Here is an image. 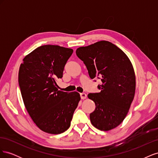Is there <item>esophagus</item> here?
<instances>
[{
	"instance_id": "1",
	"label": "esophagus",
	"mask_w": 158,
	"mask_h": 158,
	"mask_svg": "<svg viewBox=\"0 0 158 158\" xmlns=\"http://www.w3.org/2000/svg\"><path fill=\"white\" fill-rule=\"evenodd\" d=\"M80 97H81V99H84L87 98V95L85 94V93H81L80 94Z\"/></svg>"
}]
</instances>
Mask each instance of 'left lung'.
Returning a JSON list of instances; mask_svg holds the SVG:
<instances>
[{
	"instance_id": "obj_1",
	"label": "left lung",
	"mask_w": 158,
	"mask_h": 158,
	"mask_svg": "<svg viewBox=\"0 0 158 158\" xmlns=\"http://www.w3.org/2000/svg\"><path fill=\"white\" fill-rule=\"evenodd\" d=\"M76 55L86 66L90 78H101L99 93L88 97L95 104L89 114L92 125L108 131L123 121L135 97L136 78L128 57L115 45L100 41L76 51Z\"/></svg>"
}]
</instances>
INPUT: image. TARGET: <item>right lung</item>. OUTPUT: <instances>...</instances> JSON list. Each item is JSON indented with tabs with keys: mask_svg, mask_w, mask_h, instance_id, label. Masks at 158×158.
I'll list each match as a JSON object with an SVG mask.
<instances>
[{
	"mask_svg": "<svg viewBox=\"0 0 158 158\" xmlns=\"http://www.w3.org/2000/svg\"><path fill=\"white\" fill-rule=\"evenodd\" d=\"M73 52L59 45H42L24 57L19 69V86L28 113L38 128L52 135L70 127L80 100L79 93L58 90L56 83Z\"/></svg>",
	"mask_w": 158,
	"mask_h": 158,
	"instance_id": "obj_1",
	"label": "right lung"
}]
</instances>
